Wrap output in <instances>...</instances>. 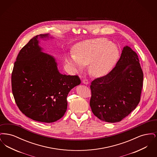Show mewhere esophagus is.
<instances>
[{
    "instance_id": "esophagus-1",
    "label": "esophagus",
    "mask_w": 157,
    "mask_h": 157,
    "mask_svg": "<svg viewBox=\"0 0 157 157\" xmlns=\"http://www.w3.org/2000/svg\"><path fill=\"white\" fill-rule=\"evenodd\" d=\"M82 83H84V84H85V85H87V84L89 83V82H88V81L86 79H83V80L82 81Z\"/></svg>"
}]
</instances>
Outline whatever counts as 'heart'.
Listing matches in <instances>:
<instances>
[{"label":"heart","mask_w":157,"mask_h":157,"mask_svg":"<svg viewBox=\"0 0 157 157\" xmlns=\"http://www.w3.org/2000/svg\"><path fill=\"white\" fill-rule=\"evenodd\" d=\"M119 56L118 47L105 38L83 41L75 45L74 54L68 55L67 61L76 70L89 66L90 74L99 78L107 75Z\"/></svg>","instance_id":"heart-1"}]
</instances>
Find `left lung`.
I'll list each match as a JSON object with an SVG mask.
<instances>
[{
    "instance_id": "8db88e82",
    "label": "left lung",
    "mask_w": 157,
    "mask_h": 157,
    "mask_svg": "<svg viewBox=\"0 0 157 157\" xmlns=\"http://www.w3.org/2000/svg\"><path fill=\"white\" fill-rule=\"evenodd\" d=\"M144 74L136 53L124 47L115 67L106 75L91 82L90 106L99 120L120 122L140 101Z\"/></svg>"
}]
</instances>
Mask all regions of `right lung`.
<instances>
[{
	"mask_svg": "<svg viewBox=\"0 0 157 157\" xmlns=\"http://www.w3.org/2000/svg\"><path fill=\"white\" fill-rule=\"evenodd\" d=\"M38 38L53 37L40 34L23 47L12 73V90L23 114L34 121L51 123L64 115L67 95L81 80L77 75L60 74L55 58L42 51Z\"/></svg>",
	"mask_w": 157,
	"mask_h": 157,
	"instance_id": "1",
	"label": "right lung"
}]
</instances>
